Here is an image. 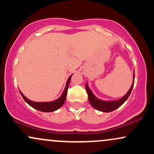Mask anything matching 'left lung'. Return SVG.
I'll list each match as a JSON object with an SVG mask.
<instances>
[{"label": "left lung", "mask_w": 154, "mask_h": 154, "mask_svg": "<svg viewBox=\"0 0 154 154\" xmlns=\"http://www.w3.org/2000/svg\"><path fill=\"white\" fill-rule=\"evenodd\" d=\"M134 80H135V72H133V82H132L131 88H130L129 91L124 95L122 98L116 100H103L99 99L96 96H95L93 92L91 91V90L88 87V83H86V91L88 93V100H89L90 103L94 109L100 111H103V112H111V111H114L119 106H121L128 100L129 95H130L132 92V88H133Z\"/></svg>", "instance_id": "obj_1"}]
</instances>
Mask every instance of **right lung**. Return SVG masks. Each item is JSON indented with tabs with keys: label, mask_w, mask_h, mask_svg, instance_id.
Masks as SVG:
<instances>
[{
	"label": "right lung",
	"mask_w": 154,
	"mask_h": 154,
	"mask_svg": "<svg viewBox=\"0 0 154 154\" xmlns=\"http://www.w3.org/2000/svg\"><path fill=\"white\" fill-rule=\"evenodd\" d=\"M72 75L69 77V79H67L66 87L64 88V91H63L62 95L59 97L58 99L54 100V101L51 102H35L32 100H29L28 98H26L24 95L22 94V92L20 91L21 95H22V98H24V100L29 104L30 106H32L34 109H37V110L43 111V112H53V111H56L57 109H59V108H61L63 106V104L64 103L65 100L66 98V95H67V90H68L69 85L70 79H71Z\"/></svg>",
	"instance_id": "1"
}]
</instances>
